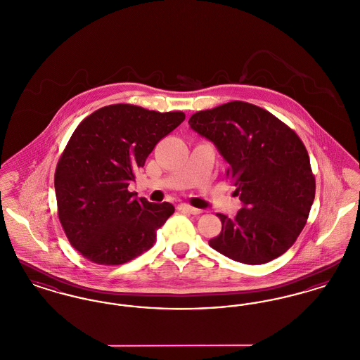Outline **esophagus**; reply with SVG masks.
<instances>
[{
  "label": "esophagus",
  "mask_w": 360,
  "mask_h": 360,
  "mask_svg": "<svg viewBox=\"0 0 360 360\" xmlns=\"http://www.w3.org/2000/svg\"><path fill=\"white\" fill-rule=\"evenodd\" d=\"M179 210L182 212H188L190 214H200L201 213V209H197V207H193V206L186 205V204H181L178 206Z\"/></svg>",
  "instance_id": "34e87169"
}]
</instances>
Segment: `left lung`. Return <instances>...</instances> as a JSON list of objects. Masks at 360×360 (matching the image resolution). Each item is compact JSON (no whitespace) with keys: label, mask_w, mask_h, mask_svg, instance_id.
<instances>
[{"label":"left lung","mask_w":360,"mask_h":360,"mask_svg":"<svg viewBox=\"0 0 360 360\" xmlns=\"http://www.w3.org/2000/svg\"><path fill=\"white\" fill-rule=\"evenodd\" d=\"M190 128L210 140L229 167L243 207L209 245L245 264L285 254L304 229L316 181L308 151L286 124L252 103L232 101L194 113Z\"/></svg>","instance_id":"1"}]
</instances>
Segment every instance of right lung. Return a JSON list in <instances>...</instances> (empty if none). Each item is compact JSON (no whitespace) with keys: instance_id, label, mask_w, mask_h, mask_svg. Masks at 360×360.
<instances>
[{"instance_id":"add662e5","label":"right lung","mask_w":360,"mask_h":360,"mask_svg":"<svg viewBox=\"0 0 360 360\" xmlns=\"http://www.w3.org/2000/svg\"><path fill=\"white\" fill-rule=\"evenodd\" d=\"M184 120V112L117 103L77 127L56 166L55 194L59 221L81 255L115 266L154 245L156 231L175 209L137 200L128 186L158 141Z\"/></svg>"}]
</instances>
